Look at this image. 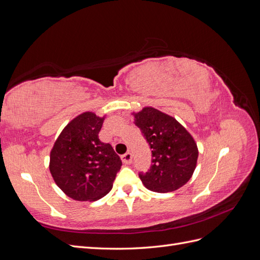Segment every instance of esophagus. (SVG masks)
I'll use <instances>...</instances> for the list:
<instances>
[{"instance_id":"obj_1","label":"esophagus","mask_w":260,"mask_h":260,"mask_svg":"<svg viewBox=\"0 0 260 260\" xmlns=\"http://www.w3.org/2000/svg\"><path fill=\"white\" fill-rule=\"evenodd\" d=\"M121 158H122V161H123L125 165H129V164H131V161H132V155H131L130 152H127V153L123 154V155L121 156Z\"/></svg>"}]
</instances>
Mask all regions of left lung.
Segmentation results:
<instances>
[{
	"label": "left lung",
	"mask_w": 260,
	"mask_h": 260,
	"mask_svg": "<svg viewBox=\"0 0 260 260\" xmlns=\"http://www.w3.org/2000/svg\"><path fill=\"white\" fill-rule=\"evenodd\" d=\"M135 123L152 148V165L139 177L148 190L167 193L191 179L199 149L192 136L174 117L153 107L135 114Z\"/></svg>",
	"instance_id": "obj_1"
}]
</instances>
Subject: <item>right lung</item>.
<instances>
[{"label": "right lung", "instance_id": "obj_1", "mask_svg": "<svg viewBox=\"0 0 260 260\" xmlns=\"http://www.w3.org/2000/svg\"><path fill=\"white\" fill-rule=\"evenodd\" d=\"M104 118L86 112L70 121L51 151L50 171L60 190L76 201H98L112 190L121 159L99 133Z\"/></svg>", "mask_w": 260, "mask_h": 260}]
</instances>
